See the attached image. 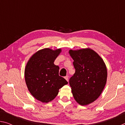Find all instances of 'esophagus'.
<instances>
[{
  "label": "esophagus",
  "instance_id": "obj_1",
  "mask_svg": "<svg viewBox=\"0 0 125 125\" xmlns=\"http://www.w3.org/2000/svg\"><path fill=\"white\" fill-rule=\"evenodd\" d=\"M65 79H66V80L68 82H69V77H68V75H67V76H65Z\"/></svg>",
  "mask_w": 125,
  "mask_h": 125
}]
</instances>
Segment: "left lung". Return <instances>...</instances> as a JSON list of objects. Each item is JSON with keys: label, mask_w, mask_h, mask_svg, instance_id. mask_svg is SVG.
Segmentation results:
<instances>
[{"label": "left lung", "mask_w": 125, "mask_h": 125, "mask_svg": "<svg viewBox=\"0 0 125 125\" xmlns=\"http://www.w3.org/2000/svg\"><path fill=\"white\" fill-rule=\"evenodd\" d=\"M75 72L69 79L75 101L82 106L94 102L106 83L107 72L103 58L89 48L69 51Z\"/></svg>", "instance_id": "left-lung-1"}]
</instances>
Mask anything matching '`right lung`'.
<instances>
[{
	"mask_svg": "<svg viewBox=\"0 0 125 125\" xmlns=\"http://www.w3.org/2000/svg\"><path fill=\"white\" fill-rule=\"evenodd\" d=\"M62 52L61 48L40 50L30 58L25 69V79L31 94L42 103H47L56 98L59 89L68 84L59 75L60 67L54 62Z\"/></svg>",
	"mask_w": 125,
	"mask_h": 125,
	"instance_id": "obj_1",
	"label": "right lung"
}]
</instances>
